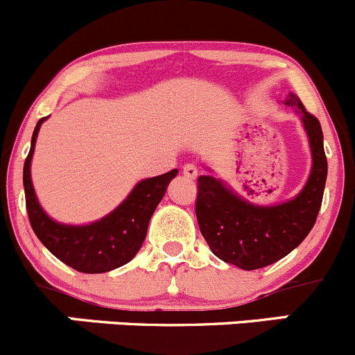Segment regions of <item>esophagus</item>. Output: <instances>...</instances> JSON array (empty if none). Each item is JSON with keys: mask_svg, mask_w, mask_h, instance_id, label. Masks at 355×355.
I'll list each match as a JSON object with an SVG mask.
<instances>
[{"mask_svg": "<svg viewBox=\"0 0 355 355\" xmlns=\"http://www.w3.org/2000/svg\"><path fill=\"white\" fill-rule=\"evenodd\" d=\"M182 174L188 179H196V176H198V169H196L193 164H186V166L182 167Z\"/></svg>", "mask_w": 355, "mask_h": 355, "instance_id": "obj_1", "label": "esophagus"}]
</instances>
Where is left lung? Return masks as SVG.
I'll list each match as a JSON object with an SVG mask.
<instances>
[{
    "label": "left lung",
    "instance_id": "left-lung-1",
    "mask_svg": "<svg viewBox=\"0 0 355 355\" xmlns=\"http://www.w3.org/2000/svg\"><path fill=\"white\" fill-rule=\"evenodd\" d=\"M285 105L295 108L300 117L312 159L307 181L293 198L259 205L238 195L223 179L210 174L198 178L200 231L216 257L245 271L266 268L288 255L307 236L321 209L328 176L321 124L297 94H286Z\"/></svg>",
    "mask_w": 355,
    "mask_h": 355
}]
</instances>
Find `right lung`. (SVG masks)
<instances>
[{
    "label": "right lung",
    "mask_w": 355,
    "mask_h": 355,
    "mask_svg": "<svg viewBox=\"0 0 355 355\" xmlns=\"http://www.w3.org/2000/svg\"><path fill=\"white\" fill-rule=\"evenodd\" d=\"M46 119L43 117L36 124L31 152L24 164L26 205L34 233L55 257L79 272L100 275L128 264L141 248L150 219L166 195L169 182L178 176V169L138 181L131 193L101 219L89 224L58 223L44 212L31 179L37 132Z\"/></svg>",
    "instance_id": "right-lung-1"
}]
</instances>
